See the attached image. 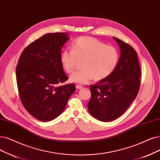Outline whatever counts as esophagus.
<instances>
[{"label": "esophagus", "instance_id": "1", "mask_svg": "<svg viewBox=\"0 0 160 160\" xmlns=\"http://www.w3.org/2000/svg\"><path fill=\"white\" fill-rule=\"evenodd\" d=\"M76 88H77V89H82V88H83V87H82V86H80V85H76Z\"/></svg>", "mask_w": 160, "mask_h": 160}]
</instances>
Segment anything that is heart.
<instances>
[{
  "label": "heart",
  "instance_id": "obj_1",
  "mask_svg": "<svg viewBox=\"0 0 160 160\" xmlns=\"http://www.w3.org/2000/svg\"><path fill=\"white\" fill-rule=\"evenodd\" d=\"M119 59V52L115 47L91 37L78 38L72 50L65 49L61 55L62 65L68 73L73 72L78 62H83L82 70L74 72L69 78L71 82L80 84L108 78L116 68Z\"/></svg>",
  "mask_w": 160,
  "mask_h": 160
}]
</instances>
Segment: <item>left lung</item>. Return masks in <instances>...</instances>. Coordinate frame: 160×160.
Listing matches in <instances>:
<instances>
[{
  "mask_svg": "<svg viewBox=\"0 0 160 160\" xmlns=\"http://www.w3.org/2000/svg\"><path fill=\"white\" fill-rule=\"evenodd\" d=\"M119 46L121 56L113 72L108 78L90 85V113L103 122L122 115L135 99L140 89L141 71L137 53L132 47L113 37Z\"/></svg>",
  "mask_w": 160,
  "mask_h": 160,
  "instance_id": "left-lung-1",
  "label": "left lung"
}]
</instances>
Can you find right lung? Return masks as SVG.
<instances>
[{"instance_id": "obj_1", "label": "right lung", "mask_w": 160, "mask_h": 160, "mask_svg": "<svg viewBox=\"0 0 160 160\" xmlns=\"http://www.w3.org/2000/svg\"><path fill=\"white\" fill-rule=\"evenodd\" d=\"M68 39L67 33H47L26 47L17 64L21 102L28 113L39 121H49L60 115L76 90L72 84L57 86L68 80L61 55Z\"/></svg>"}]
</instances>
